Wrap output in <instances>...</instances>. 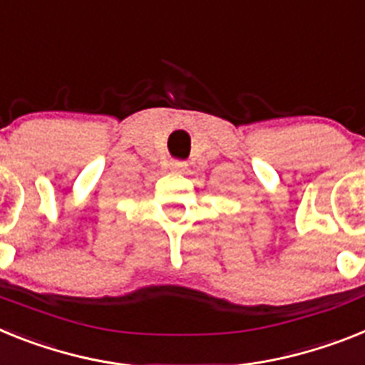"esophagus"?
I'll return each instance as SVG.
<instances>
[{
  "mask_svg": "<svg viewBox=\"0 0 365 365\" xmlns=\"http://www.w3.org/2000/svg\"><path fill=\"white\" fill-rule=\"evenodd\" d=\"M168 167H170V170H174V173H183V170L187 168V163L182 161V159H173V161L168 163Z\"/></svg>",
  "mask_w": 365,
  "mask_h": 365,
  "instance_id": "obj_1",
  "label": "esophagus"
}]
</instances>
